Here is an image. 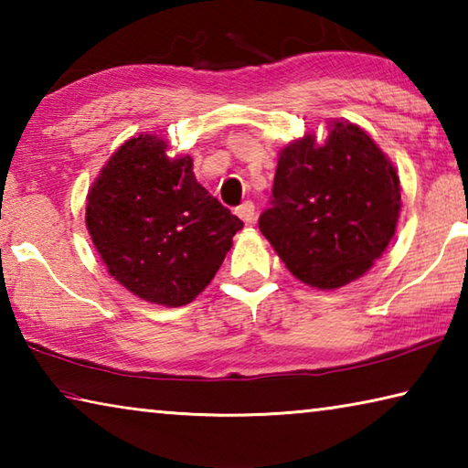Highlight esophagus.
Here are the masks:
<instances>
[{"mask_svg": "<svg viewBox=\"0 0 468 468\" xmlns=\"http://www.w3.org/2000/svg\"><path fill=\"white\" fill-rule=\"evenodd\" d=\"M237 217H239L243 223L250 225L251 220H253V217H256V206H253V202L245 200L243 204L237 206Z\"/></svg>", "mask_w": 468, "mask_h": 468, "instance_id": "34e87169", "label": "esophagus"}]
</instances>
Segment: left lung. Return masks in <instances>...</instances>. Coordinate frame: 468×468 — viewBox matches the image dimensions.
<instances>
[{
  "instance_id": "1",
  "label": "left lung",
  "mask_w": 468,
  "mask_h": 468,
  "mask_svg": "<svg viewBox=\"0 0 468 468\" xmlns=\"http://www.w3.org/2000/svg\"><path fill=\"white\" fill-rule=\"evenodd\" d=\"M394 165L359 125L335 122L324 144L305 133L279 154L260 231L312 287L338 289L382 256L400 212Z\"/></svg>"
}]
</instances>
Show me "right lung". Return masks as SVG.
Listing matches in <instances>:
<instances>
[{
	"label": "right lung",
	"instance_id": "obj_1",
	"mask_svg": "<svg viewBox=\"0 0 468 468\" xmlns=\"http://www.w3.org/2000/svg\"><path fill=\"white\" fill-rule=\"evenodd\" d=\"M140 133L117 148L86 197L109 274L150 303L179 307L208 287L243 223L196 181L192 156Z\"/></svg>",
	"mask_w": 468,
	"mask_h": 468
}]
</instances>
